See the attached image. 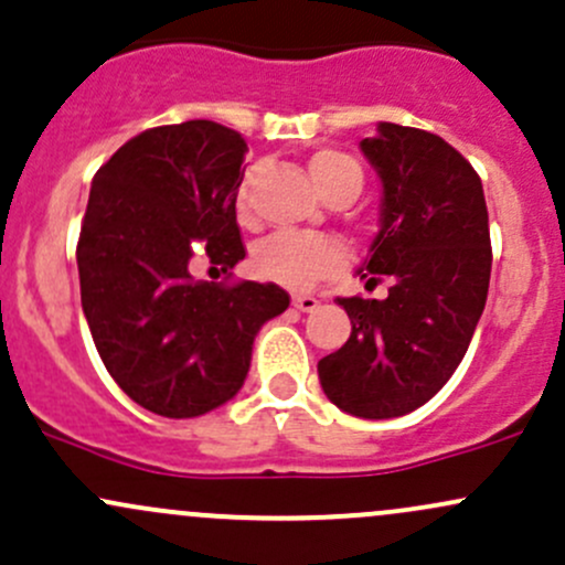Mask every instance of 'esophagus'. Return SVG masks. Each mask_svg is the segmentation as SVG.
I'll return each instance as SVG.
<instances>
[{
    "label": "esophagus",
    "instance_id": "34e87169",
    "mask_svg": "<svg viewBox=\"0 0 565 565\" xmlns=\"http://www.w3.org/2000/svg\"><path fill=\"white\" fill-rule=\"evenodd\" d=\"M294 307L299 309V312H312V309L318 307V299H315V296H301V294H296V296H294Z\"/></svg>",
    "mask_w": 565,
    "mask_h": 565
}]
</instances>
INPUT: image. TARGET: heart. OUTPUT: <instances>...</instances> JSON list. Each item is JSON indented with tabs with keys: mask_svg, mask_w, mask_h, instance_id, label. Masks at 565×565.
Masks as SVG:
<instances>
[{
	"mask_svg": "<svg viewBox=\"0 0 565 565\" xmlns=\"http://www.w3.org/2000/svg\"><path fill=\"white\" fill-rule=\"evenodd\" d=\"M309 178L315 188L331 199H353L363 188V169L342 150H318L309 159ZM256 172H247L236 193V212L242 221L250 217V196ZM342 266V247L323 234L277 232L258 242L253 250V271L264 280L290 290H307Z\"/></svg>",
	"mask_w": 565,
	"mask_h": 565,
	"instance_id": "1",
	"label": "heart"
}]
</instances>
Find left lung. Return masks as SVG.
Segmentation results:
<instances>
[{"label": "left lung", "instance_id": "8db88e82", "mask_svg": "<svg viewBox=\"0 0 565 565\" xmlns=\"http://www.w3.org/2000/svg\"><path fill=\"white\" fill-rule=\"evenodd\" d=\"M361 153L382 183L380 232L358 269L391 280L385 299H339L353 331L320 358L331 404L366 420L402 417L452 377L482 318L490 285V228L482 180L445 139L377 124Z\"/></svg>", "mask_w": 565, "mask_h": 565}]
</instances>
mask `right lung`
<instances>
[{"label":"right lung","instance_id":"right-lung-1","mask_svg":"<svg viewBox=\"0 0 565 565\" xmlns=\"http://www.w3.org/2000/svg\"><path fill=\"white\" fill-rule=\"evenodd\" d=\"M245 139L212 120L131 137L90 183L77 242L81 301L120 391L161 417H199L239 393L253 342L290 305L275 282L217 285L193 258L232 271Z\"/></svg>","mask_w":565,"mask_h":565}]
</instances>
